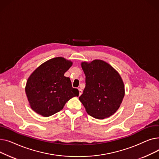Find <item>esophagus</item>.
Returning <instances> with one entry per match:
<instances>
[{
    "label": "esophagus",
    "mask_w": 159,
    "mask_h": 159,
    "mask_svg": "<svg viewBox=\"0 0 159 159\" xmlns=\"http://www.w3.org/2000/svg\"><path fill=\"white\" fill-rule=\"evenodd\" d=\"M79 95H81V94L82 93V91L80 88H79Z\"/></svg>",
    "instance_id": "obj_1"
}]
</instances>
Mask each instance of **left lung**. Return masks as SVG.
Here are the masks:
<instances>
[{"label":"left lung","mask_w":159,"mask_h":159,"mask_svg":"<svg viewBox=\"0 0 159 159\" xmlns=\"http://www.w3.org/2000/svg\"><path fill=\"white\" fill-rule=\"evenodd\" d=\"M81 66L86 75V87L79 98L80 101L93 117H109L117 111L124 97L120 75L102 60L83 62Z\"/></svg>","instance_id":"left-lung-1"}]
</instances>
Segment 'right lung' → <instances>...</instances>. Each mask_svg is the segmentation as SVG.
I'll use <instances>...</instances> for the list:
<instances>
[{
  "label": "right lung",
  "mask_w": 159,
  "mask_h": 159,
  "mask_svg": "<svg viewBox=\"0 0 159 159\" xmlns=\"http://www.w3.org/2000/svg\"><path fill=\"white\" fill-rule=\"evenodd\" d=\"M72 64L63 57H55L31 74L25 91L33 111L47 117L62 110L70 99L79 96V90L72 87L69 77L64 76Z\"/></svg>",
  "instance_id": "add662e5"
}]
</instances>
